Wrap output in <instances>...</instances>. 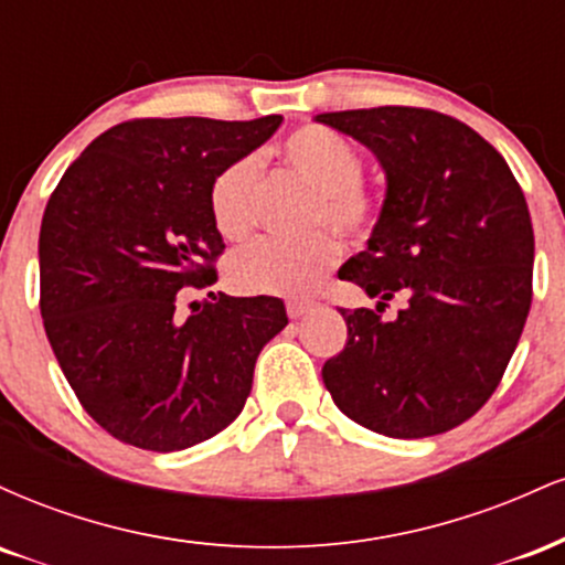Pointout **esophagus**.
Listing matches in <instances>:
<instances>
[{"mask_svg": "<svg viewBox=\"0 0 565 565\" xmlns=\"http://www.w3.org/2000/svg\"><path fill=\"white\" fill-rule=\"evenodd\" d=\"M310 310H313V305H310V302H297V300L287 302L289 319H302V316L310 313Z\"/></svg>", "mask_w": 565, "mask_h": 565, "instance_id": "obj_1", "label": "esophagus"}]
</instances>
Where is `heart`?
Wrapping results in <instances>:
<instances>
[{
	"label": "heart",
	"mask_w": 565,
	"mask_h": 565,
	"mask_svg": "<svg viewBox=\"0 0 565 565\" xmlns=\"http://www.w3.org/2000/svg\"><path fill=\"white\" fill-rule=\"evenodd\" d=\"M284 167L313 188L310 228L327 225L342 238H359L377 220V199L361 183L364 159L359 148L334 129L308 125L291 132L278 148ZM260 159L244 157L217 174L210 191V210L220 236L244 242L257 223L260 201ZM340 263V246L327 233L305 242L263 238L228 260V281L246 295L302 297L310 295Z\"/></svg>",
	"instance_id": "1"
}]
</instances>
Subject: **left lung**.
Instances as JSON below:
<instances>
[{
  "label": "left lung",
  "instance_id": "8db88e82",
  "mask_svg": "<svg viewBox=\"0 0 565 565\" xmlns=\"http://www.w3.org/2000/svg\"><path fill=\"white\" fill-rule=\"evenodd\" d=\"M316 121L366 146L385 201L340 278L407 308L385 322L340 308L348 342L321 369L334 404L387 438L462 425L497 391L531 308L534 228L508 161L476 129L427 108L382 106Z\"/></svg>",
  "mask_w": 565,
  "mask_h": 565
}]
</instances>
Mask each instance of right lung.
<instances>
[{"label": "right lung", "instance_id": "obj_1", "mask_svg": "<svg viewBox=\"0 0 565 565\" xmlns=\"http://www.w3.org/2000/svg\"><path fill=\"white\" fill-rule=\"evenodd\" d=\"M281 116L121 121L95 138L47 201L39 231L44 332L84 412L148 451H180L242 414L255 361L287 327L278 297H212L225 249L212 183ZM212 295V291H210Z\"/></svg>", "mask_w": 565, "mask_h": 565}]
</instances>
